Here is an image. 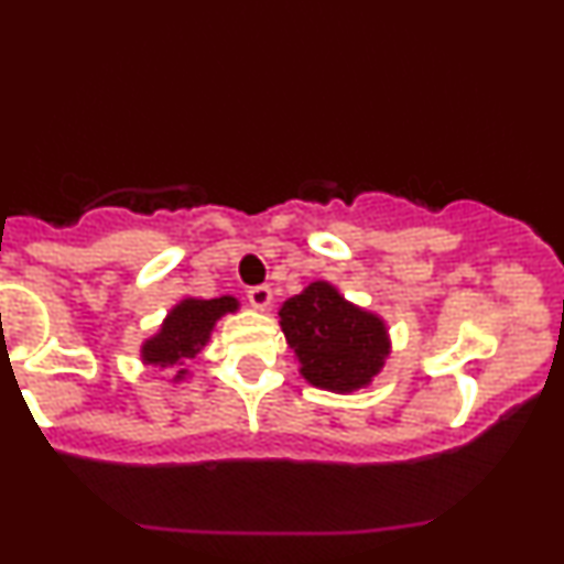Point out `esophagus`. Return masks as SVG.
I'll list each match as a JSON object with an SVG mask.
<instances>
[{"instance_id":"obj_1","label":"esophagus","mask_w":564,"mask_h":564,"mask_svg":"<svg viewBox=\"0 0 564 564\" xmlns=\"http://www.w3.org/2000/svg\"><path fill=\"white\" fill-rule=\"evenodd\" d=\"M246 296H249V302L254 304L257 310L270 307V302H273V291H270V286H251L246 291Z\"/></svg>"}]
</instances>
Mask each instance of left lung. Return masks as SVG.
Segmentation results:
<instances>
[{"label": "left lung", "mask_w": 564, "mask_h": 564, "mask_svg": "<svg viewBox=\"0 0 564 564\" xmlns=\"http://www.w3.org/2000/svg\"><path fill=\"white\" fill-rule=\"evenodd\" d=\"M289 347L310 384L332 392L366 387L384 366V321L349 304L332 283L315 281L278 310Z\"/></svg>", "instance_id": "8db88e82"}]
</instances>
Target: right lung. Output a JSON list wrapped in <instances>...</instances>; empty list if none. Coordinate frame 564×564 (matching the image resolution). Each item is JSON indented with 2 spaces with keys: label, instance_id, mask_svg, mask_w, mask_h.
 I'll list each match as a JSON object with an SVG mask.
<instances>
[{
  "label": "right lung",
  "instance_id": "right-lung-1",
  "mask_svg": "<svg viewBox=\"0 0 564 564\" xmlns=\"http://www.w3.org/2000/svg\"><path fill=\"white\" fill-rule=\"evenodd\" d=\"M238 302L232 296L219 300H183L166 315L156 336L142 345V360L148 366H183L185 358H196L200 347L209 341L212 328L225 313H236ZM185 377V368L177 371L174 381Z\"/></svg>",
  "mask_w": 564,
  "mask_h": 564
}]
</instances>
